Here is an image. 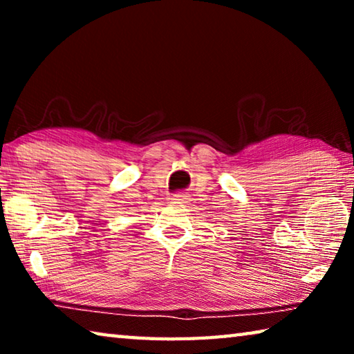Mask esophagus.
<instances>
[{"mask_svg":"<svg viewBox=\"0 0 354 354\" xmlns=\"http://www.w3.org/2000/svg\"><path fill=\"white\" fill-rule=\"evenodd\" d=\"M171 203H175V205H184V203H187V196L184 194H176L171 196Z\"/></svg>","mask_w":354,"mask_h":354,"instance_id":"1","label":"esophagus"}]
</instances>
